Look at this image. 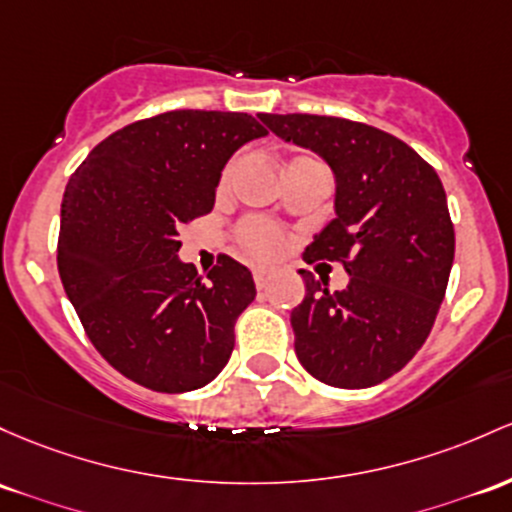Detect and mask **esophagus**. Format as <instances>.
<instances>
[{
	"label": "esophagus",
	"instance_id": "34e87169",
	"mask_svg": "<svg viewBox=\"0 0 512 512\" xmlns=\"http://www.w3.org/2000/svg\"><path fill=\"white\" fill-rule=\"evenodd\" d=\"M267 284H269V272L267 269H255V286L257 289H267Z\"/></svg>",
	"mask_w": 512,
	"mask_h": 512
}]
</instances>
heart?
Here are the masks:
<instances>
[{
	"label": "heart",
	"mask_w": 512,
	"mask_h": 512,
	"mask_svg": "<svg viewBox=\"0 0 512 512\" xmlns=\"http://www.w3.org/2000/svg\"><path fill=\"white\" fill-rule=\"evenodd\" d=\"M238 240L247 255H252L255 260H274L286 250L284 230L265 218H247L240 223Z\"/></svg>",
	"instance_id": "obj_1"
}]
</instances>
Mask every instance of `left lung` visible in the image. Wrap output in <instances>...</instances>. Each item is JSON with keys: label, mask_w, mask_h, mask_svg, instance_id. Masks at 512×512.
<instances>
[{"label": "left lung", "mask_w": 512, "mask_h": 512, "mask_svg": "<svg viewBox=\"0 0 512 512\" xmlns=\"http://www.w3.org/2000/svg\"><path fill=\"white\" fill-rule=\"evenodd\" d=\"M260 121L323 157L338 184V216L303 260L340 262L350 284L330 291L325 277L301 269L306 296L291 311L296 357L328 386L381 384L423 347L445 299L454 226L440 177L411 145L367 123L313 114Z\"/></svg>", "instance_id": "obj_1"}]
</instances>
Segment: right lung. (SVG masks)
Returning a JSON list of instances; mask_svg holds the SVG:
<instances>
[{"label":"right lung","mask_w":512,"mask_h":512,"mask_svg":"<svg viewBox=\"0 0 512 512\" xmlns=\"http://www.w3.org/2000/svg\"><path fill=\"white\" fill-rule=\"evenodd\" d=\"M262 136L250 114L167 111L101 140L67 182L65 294L99 355L145 389H201L228 364L252 274L221 255L204 279L177 257V235L213 209L230 155Z\"/></svg>","instance_id":"add662e5"}]
</instances>
